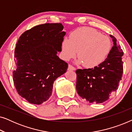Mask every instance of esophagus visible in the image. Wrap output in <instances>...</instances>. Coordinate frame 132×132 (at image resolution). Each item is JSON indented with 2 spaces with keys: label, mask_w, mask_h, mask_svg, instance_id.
Instances as JSON below:
<instances>
[{
  "label": "esophagus",
  "mask_w": 132,
  "mask_h": 132,
  "mask_svg": "<svg viewBox=\"0 0 132 132\" xmlns=\"http://www.w3.org/2000/svg\"><path fill=\"white\" fill-rule=\"evenodd\" d=\"M68 70H72V71H75L76 70V68L75 67H73V65H68Z\"/></svg>",
  "instance_id": "obj_1"
}]
</instances>
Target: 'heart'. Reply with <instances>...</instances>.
Wrapping results in <instances>:
<instances>
[{"instance_id": "1", "label": "heart", "mask_w": 132, "mask_h": 132, "mask_svg": "<svg viewBox=\"0 0 132 132\" xmlns=\"http://www.w3.org/2000/svg\"><path fill=\"white\" fill-rule=\"evenodd\" d=\"M112 47L111 39L107 36L89 27H82L72 32L70 38L62 40V53L65 60L76 55L77 62L86 68H94L106 59Z\"/></svg>"}]
</instances>
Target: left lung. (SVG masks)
<instances>
[{"label": "left lung", "mask_w": 132, "mask_h": 132, "mask_svg": "<svg viewBox=\"0 0 132 132\" xmlns=\"http://www.w3.org/2000/svg\"><path fill=\"white\" fill-rule=\"evenodd\" d=\"M113 42L107 58L94 68L78 69L76 89L79 96L89 103H102L109 98L118 88L123 73V51L117 39L110 35Z\"/></svg>", "instance_id": "8db88e82"}]
</instances>
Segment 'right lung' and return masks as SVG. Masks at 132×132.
Segmentation results:
<instances>
[{"label": "right lung", "instance_id": "1", "mask_svg": "<svg viewBox=\"0 0 132 132\" xmlns=\"http://www.w3.org/2000/svg\"><path fill=\"white\" fill-rule=\"evenodd\" d=\"M61 23H45L26 30L14 52V86L29 103L40 104L51 96L56 79L67 71L68 64L57 56L66 32Z\"/></svg>", "mask_w": 132, "mask_h": 132}]
</instances>
